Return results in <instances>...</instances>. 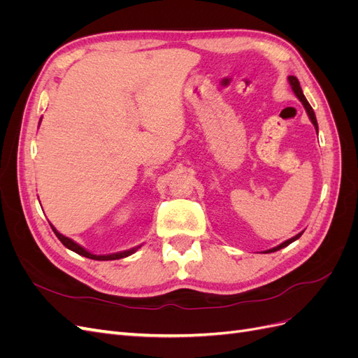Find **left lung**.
Masks as SVG:
<instances>
[{"instance_id":"8db88e82","label":"left lung","mask_w":358,"mask_h":358,"mask_svg":"<svg viewBox=\"0 0 358 358\" xmlns=\"http://www.w3.org/2000/svg\"><path fill=\"white\" fill-rule=\"evenodd\" d=\"M288 80H289V85H291L292 91H294V94L297 95V99L301 101V104H303V106H305V109H306V112H308V116H309V119H310V122L313 124V127H315L317 133H318V122H317V117H315V112H313V109L310 107V104L308 103L306 96L303 95V91H301V88H300V83H299L297 78H296V76H289ZM301 234H303V231H301V233H299V234H297V236H294V237H291V239L285 241L284 243H280L279 246L272 248V249H268V251H266V252H275V251H279V249H282V248L288 246L289 243H292L294 241H297Z\"/></svg>"}]
</instances>
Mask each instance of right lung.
Returning <instances> with one entry per match:
<instances>
[{
    "mask_svg": "<svg viewBox=\"0 0 358 358\" xmlns=\"http://www.w3.org/2000/svg\"><path fill=\"white\" fill-rule=\"evenodd\" d=\"M50 227H52L53 233H55V234H57V237H58V239L61 241V243H62L64 246H66V248H69L70 251H73V252H76V254H79V255H83V257H86V258H91V259H99V262H107V259H119V258H125V257H128V255L134 254V252L137 251V249L140 248V246H137V248H131V249H128V251L116 252V254H109V255H95V254H91V252L86 251L85 248H82L80 245H78V243H76L74 241L69 239V237H66V236H62L61 233H58V231H57V229H55V227H53L52 224H50Z\"/></svg>",
    "mask_w": 358,
    "mask_h": 358,
    "instance_id": "1",
    "label": "right lung"
}]
</instances>
